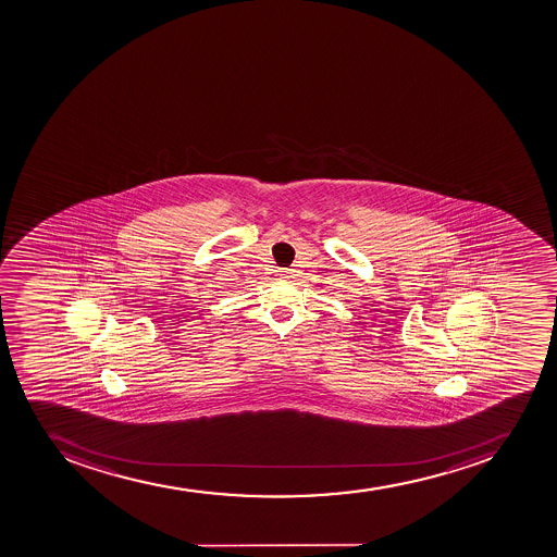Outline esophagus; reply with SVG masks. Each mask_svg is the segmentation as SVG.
Wrapping results in <instances>:
<instances>
[{"instance_id": "esophagus-1", "label": "esophagus", "mask_w": 557, "mask_h": 557, "mask_svg": "<svg viewBox=\"0 0 557 557\" xmlns=\"http://www.w3.org/2000/svg\"><path fill=\"white\" fill-rule=\"evenodd\" d=\"M281 277H290V271H281Z\"/></svg>"}]
</instances>
